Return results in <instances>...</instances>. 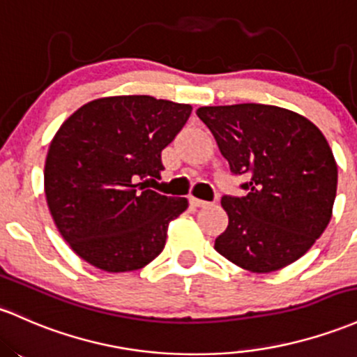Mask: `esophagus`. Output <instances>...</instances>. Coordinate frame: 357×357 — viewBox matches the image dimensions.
Instances as JSON below:
<instances>
[{"instance_id":"1","label":"esophagus","mask_w":357,"mask_h":357,"mask_svg":"<svg viewBox=\"0 0 357 357\" xmlns=\"http://www.w3.org/2000/svg\"><path fill=\"white\" fill-rule=\"evenodd\" d=\"M191 205H193V206H198V208H199V206H208L210 205V202H205V199H199V198H191Z\"/></svg>"}]
</instances>
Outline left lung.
Listing matches in <instances>:
<instances>
[{"label": "left lung", "mask_w": 357, "mask_h": 357, "mask_svg": "<svg viewBox=\"0 0 357 357\" xmlns=\"http://www.w3.org/2000/svg\"><path fill=\"white\" fill-rule=\"evenodd\" d=\"M234 174L249 172L248 195L223 197L229 215L215 250L250 273L300 259L327 229L337 193V162L322 132L291 109L241 103L202 107Z\"/></svg>", "instance_id": "left-lung-1"}]
</instances>
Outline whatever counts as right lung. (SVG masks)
<instances>
[{
	"instance_id": "obj_1",
	"label": "right lung",
	"mask_w": 357,
	"mask_h": 357,
	"mask_svg": "<svg viewBox=\"0 0 357 357\" xmlns=\"http://www.w3.org/2000/svg\"><path fill=\"white\" fill-rule=\"evenodd\" d=\"M191 109L147 95L107 96L59 127L45 158L47 206L81 259L101 271L128 273L162 252L167 227L188 199L147 188L160 179V152Z\"/></svg>"
}]
</instances>
